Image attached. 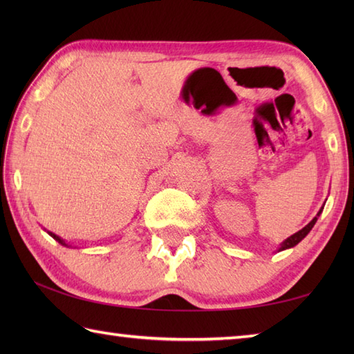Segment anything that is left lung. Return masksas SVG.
Returning <instances> with one entry per match:
<instances>
[{
	"label": "left lung",
	"mask_w": 354,
	"mask_h": 354,
	"mask_svg": "<svg viewBox=\"0 0 354 354\" xmlns=\"http://www.w3.org/2000/svg\"><path fill=\"white\" fill-rule=\"evenodd\" d=\"M321 212H322V208L319 209V212H318V214L317 216H315L313 217V219L309 222V223H307L306 225V227L303 228V230H299L298 232H295V234H292L290 237H288V239H286L284 240V242L280 245V248H278V251H284V250H289V248H293V246H295V245H298L299 242H301V240L307 236V234H309V232H310V230L313 228V225L315 223H317V221H318V217H319V214H321Z\"/></svg>",
	"instance_id": "8db88e82"
}]
</instances>
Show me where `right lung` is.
Listing matches in <instances>:
<instances>
[{"label":"right lung","instance_id":"right-lung-1","mask_svg":"<svg viewBox=\"0 0 354 354\" xmlns=\"http://www.w3.org/2000/svg\"><path fill=\"white\" fill-rule=\"evenodd\" d=\"M48 234H50V236H51L53 239H55V240H57V242H59V243H61V245H65V246H68V245H66V243H65V240H62V239H61V237H59V236H56V234H53V232H48Z\"/></svg>","mask_w":354,"mask_h":354}]
</instances>
